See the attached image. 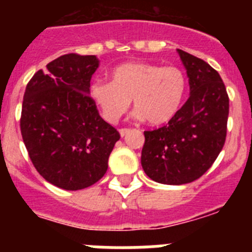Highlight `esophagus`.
<instances>
[{
  "label": "esophagus",
  "instance_id": "34e87169",
  "mask_svg": "<svg viewBox=\"0 0 252 252\" xmlns=\"http://www.w3.org/2000/svg\"><path fill=\"white\" fill-rule=\"evenodd\" d=\"M130 128H120V135H121L122 137L126 136L127 133H130Z\"/></svg>",
  "mask_w": 252,
  "mask_h": 252
}]
</instances>
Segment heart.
I'll use <instances>...</instances> for the list:
<instances>
[{
  "instance_id": "1",
  "label": "heart",
  "mask_w": 252,
  "mask_h": 252,
  "mask_svg": "<svg viewBox=\"0 0 252 252\" xmlns=\"http://www.w3.org/2000/svg\"><path fill=\"white\" fill-rule=\"evenodd\" d=\"M186 88V74L178 66L130 62L112 69L111 82H93L90 95L110 124H117L133 101L137 119L158 126L177 115Z\"/></svg>"
}]
</instances>
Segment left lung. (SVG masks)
Here are the masks:
<instances>
[{
  "mask_svg": "<svg viewBox=\"0 0 252 252\" xmlns=\"http://www.w3.org/2000/svg\"><path fill=\"white\" fill-rule=\"evenodd\" d=\"M190 94L162 127L144 131L141 165L150 179L169 186L194 182L208 170L226 141L230 99L217 70L178 49Z\"/></svg>",
  "mask_w": 252,
  "mask_h": 252,
  "instance_id": "8db88e82",
  "label": "left lung"
}]
</instances>
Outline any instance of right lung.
I'll use <instances>...</instances> for the list:
<instances>
[{"instance_id": "obj_1", "label": "right lung", "mask_w": 252, "mask_h": 252, "mask_svg": "<svg viewBox=\"0 0 252 252\" xmlns=\"http://www.w3.org/2000/svg\"><path fill=\"white\" fill-rule=\"evenodd\" d=\"M95 55L65 54L40 69L26 86L20 127L39 174L55 187L79 190L97 183L120 140L90 95Z\"/></svg>"}]
</instances>
